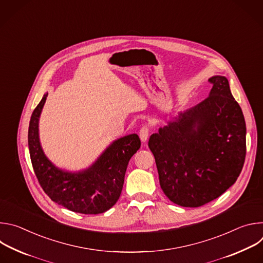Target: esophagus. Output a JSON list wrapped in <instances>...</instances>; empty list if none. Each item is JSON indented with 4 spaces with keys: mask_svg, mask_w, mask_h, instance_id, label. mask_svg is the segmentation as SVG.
Masks as SVG:
<instances>
[{
    "mask_svg": "<svg viewBox=\"0 0 263 263\" xmlns=\"http://www.w3.org/2000/svg\"><path fill=\"white\" fill-rule=\"evenodd\" d=\"M148 133H149V129L147 126H143L140 128L139 130V137L141 139V141H146L147 137H148Z\"/></svg>",
    "mask_w": 263,
    "mask_h": 263,
    "instance_id": "esophagus-1",
    "label": "esophagus"
}]
</instances>
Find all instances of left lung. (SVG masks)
<instances>
[{
    "label": "left lung",
    "mask_w": 263,
    "mask_h": 263,
    "mask_svg": "<svg viewBox=\"0 0 263 263\" xmlns=\"http://www.w3.org/2000/svg\"><path fill=\"white\" fill-rule=\"evenodd\" d=\"M209 96L148 139L164 195L182 207H200L226 192L246 159V122L229 82L211 77Z\"/></svg>",
    "instance_id": "8db88e82"
}]
</instances>
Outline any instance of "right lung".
<instances>
[{"mask_svg": "<svg viewBox=\"0 0 263 263\" xmlns=\"http://www.w3.org/2000/svg\"><path fill=\"white\" fill-rule=\"evenodd\" d=\"M47 97L34 109L28 131L31 162L42 189L53 202L73 212L99 214L109 210L121 196L129 160L140 147L138 135L116 140L84 172H63L45 156L40 143L39 120Z\"/></svg>", "mask_w": 263, "mask_h": 263, "instance_id": "right-lung-1", "label": "right lung"}]
</instances>
